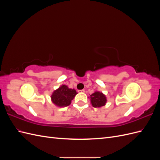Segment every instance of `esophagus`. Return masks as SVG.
Segmentation results:
<instances>
[{
  "label": "esophagus",
  "mask_w": 160,
  "mask_h": 160,
  "mask_svg": "<svg viewBox=\"0 0 160 160\" xmlns=\"http://www.w3.org/2000/svg\"><path fill=\"white\" fill-rule=\"evenodd\" d=\"M85 90L84 89H82V90H79V93H85Z\"/></svg>",
  "instance_id": "obj_1"
}]
</instances>
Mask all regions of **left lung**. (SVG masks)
<instances>
[{
    "mask_svg": "<svg viewBox=\"0 0 160 160\" xmlns=\"http://www.w3.org/2000/svg\"><path fill=\"white\" fill-rule=\"evenodd\" d=\"M90 101L93 107L99 108L105 105L107 103V98L102 92L96 91L90 95Z\"/></svg>",
    "mask_w": 160,
    "mask_h": 160,
    "instance_id": "obj_1",
    "label": "left lung"
}]
</instances>
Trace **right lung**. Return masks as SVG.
Wrapping results in <instances>:
<instances>
[{"mask_svg": "<svg viewBox=\"0 0 160 160\" xmlns=\"http://www.w3.org/2000/svg\"><path fill=\"white\" fill-rule=\"evenodd\" d=\"M77 94L74 89H70L67 85H62L52 92L51 99L52 103L57 107L64 108L71 104Z\"/></svg>", "mask_w": 160, "mask_h": 160, "instance_id": "1", "label": "right lung"}]
</instances>
